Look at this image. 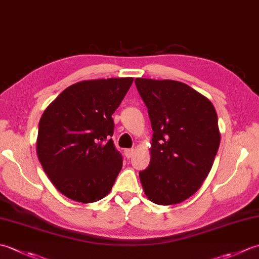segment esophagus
Instances as JSON below:
<instances>
[{
    "label": "esophagus",
    "mask_w": 259,
    "mask_h": 259,
    "mask_svg": "<svg viewBox=\"0 0 259 259\" xmlns=\"http://www.w3.org/2000/svg\"><path fill=\"white\" fill-rule=\"evenodd\" d=\"M134 155H135V149H125L124 150V156L128 159L133 158Z\"/></svg>",
    "instance_id": "obj_1"
}]
</instances>
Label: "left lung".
Masks as SVG:
<instances>
[{
	"mask_svg": "<svg viewBox=\"0 0 259 259\" xmlns=\"http://www.w3.org/2000/svg\"><path fill=\"white\" fill-rule=\"evenodd\" d=\"M153 131L151 159L139 172L146 196L175 205L200 188L217 155L221 134L212 103L186 83L137 78Z\"/></svg>",
	"mask_w": 259,
	"mask_h": 259,
	"instance_id": "8db88e82",
	"label": "left lung"
}]
</instances>
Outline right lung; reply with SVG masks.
Instances as JSON below:
<instances>
[{
  "label": "right lung",
  "instance_id": "right-lung-1",
  "mask_svg": "<svg viewBox=\"0 0 259 259\" xmlns=\"http://www.w3.org/2000/svg\"><path fill=\"white\" fill-rule=\"evenodd\" d=\"M133 78L81 81L68 87L43 112L36 152L54 187L83 203L106 197L122 168L113 140V112Z\"/></svg>",
  "mask_w": 259,
  "mask_h": 259
}]
</instances>
